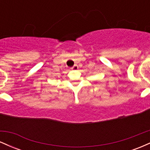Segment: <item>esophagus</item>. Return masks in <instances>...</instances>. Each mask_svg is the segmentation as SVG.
<instances>
[{"mask_svg": "<svg viewBox=\"0 0 150 150\" xmlns=\"http://www.w3.org/2000/svg\"><path fill=\"white\" fill-rule=\"evenodd\" d=\"M71 69L73 70H76L78 69V66H77V65H73V66L71 68Z\"/></svg>", "mask_w": 150, "mask_h": 150, "instance_id": "34e87169", "label": "esophagus"}]
</instances>
